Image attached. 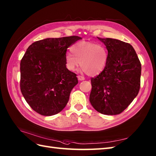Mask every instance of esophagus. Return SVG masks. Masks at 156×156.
I'll return each instance as SVG.
<instances>
[{
    "mask_svg": "<svg viewBox=\"0 0 156 156\" xmlns=\"http://www.w3.org/2000/svg\"><path fill=\"white\" fill-rule=\"evenodd\" d=\"M78 79L79 80L82 81V80H84L85 78H84V76H78Z\"/></svg>",
    "mask_w": 156,
    "mask_h": 156,
    "instance_id": "obj_1",
    "label": "esophagus"
}]
</instances>
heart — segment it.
Here are the masks:
<instances>
[{
	"label": "heart",
	"mask_w": 156,
	"mask_h": 156,
	"mask_svg": "<svg viewBox=\"0 0 156 156\" xmlns=\"http://www.w3.org/2000/svg\"><path fill=\"white\" fill-rule=\"evenodd\" d=\"M72 53L64 56L66 68L74 71L80 64L82 70L88 76H97L104 70L108 59V51L103 44L85 40L79 41L70 48Z\"/></svg>",
	"instance_id": "b5f03b06"
}]
</instances>
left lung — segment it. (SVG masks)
<instances>
[{
    "label": "left lung",
    "instance_id": "1",
    "mask_svg": "<svg viewBox=\"0 0 156 156\" xmlns=\"http://www.w3.org/2000/svg\"><path fill=\"white\" fill-rule=\"evenodd\" d=\"M107 47L108 59L100 74L91 78L90 102L102 114L121 113L137 97L141 65L132 45L118 39L97 37Z\"/></svg>",
    "mask_w": 156,
    "mask_h": 156
}]
</instances>
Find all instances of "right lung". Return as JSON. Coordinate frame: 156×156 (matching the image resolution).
Returning <instances> with one entry per match:
<instances>
[{"label": "right lung", "mask_w": 156, "mask_h": 156, "mask_svg": "<svg viewBox=\"0 0 156 156\" xmlns=\"http://www.w3.org/2000/svg\"><path fill=\"white\" fill-rule=\"evenodd\" d=\"M82 38H47L29 46L20 64L21 93L33 110L44 116L62 111L78 83L75 73L66 68L68 48Z\"/></svg>", "instance_id": "right-lung-1"}]
</instances>
